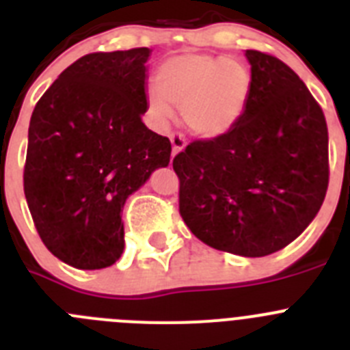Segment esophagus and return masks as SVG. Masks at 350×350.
Returning a JSON list of instances; mask_svg holds the SVG:
<instances>
[{
  "label": "esophagus",
  "mask_w": 350,
  "mask_h": 350,
  "mask_svg": "<svg viewBox=\"0 0 350 350\" xmlns=\"http://www.w3.org/2000/svg\"><path fill=\"white\" fill-rule=\"evenodd\" d=\"M170 140H172V150H173L172 157H175L178 152H182V150L185 148V140L180 133H173L172 137H170Z\"/></svg>",
  "instance_id": "34e87169"
}]
</instances>
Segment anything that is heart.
I'll use <instances>...</instances> for the list:
<instances>
[{"instance_id": "heart-1", "label": "heart", "mask_w": 350, "mask_h": 350, "mask_svg": "<svg viewBox=\"0 0 350 350\" xmlns=\"http://www.w3.org/2000/svg\"><path fill=\"white\" fill-rule=\"evenodd\" d=\"M156 88L148 91L147 110L166 124L178 108L187 131L198 138H219L242 119L252 89V75L242 61L185 52L157 68Z\"/></svg>"}]
</instances>
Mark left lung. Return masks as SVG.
<instances>
[{
  "mask_svg": "<svg viewBox=\"0 0 350 350\" xmlns=\"http://www.w3.org/2000/svg\"><path fill=\"white\" fill-rule=\"evenodd\" d=\"M252 89L238 124L198 140L173 159L180 215L217 250L262 258L314 221L327 189V126L314 96L287 64L245 51Z\"/></svg>",
  "mask_w": 350,
  "mask_h": 350,
  "instance_id": "8db88e82",
  "label": "left lung"
}]
</instances>
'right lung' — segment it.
Wrapping results in <instances>:
<instances>
[{
	"instance_id": "1",
	"label": "right lung",
	"mask_w": 350,
	"mask_h": 350,
	"mask_svg": "<svg viewBox=\"0 0 350 350\" xmlns=\"http://www.w3.org/2000/svg\"><path fill=\"white\" fill-rule=\"evenodd\" d=\"M150 54L142 47L83 55L31 116L27 206L45 247L79 270L112 267L122 256L126 200L170 163V140L142 120Z\"/></svg>"
}]
</instances>
